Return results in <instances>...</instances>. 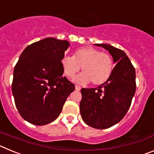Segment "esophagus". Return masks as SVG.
<instances>
[{
    "mask_svg": "<svg viewBox=\"0 0 154 154\" xmlns=\"http://www.w3.org/2000/svg\"><path fill=\"white\" fill-rule=\"evenodd\" d=\"M80 89H81V87L79 86V85H75V90L76 91H79Z\"/></svg>",
    "mask_w": 154,
    "mask_h": 154,
    "instance_id": "obj_1",
    "label": "esophagus"
}]
</instances>
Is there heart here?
<instances>
[{
  "label": "heart",
  "instance_id": "obj_1",
  "mask_svg": "<svg viewBox=\"0 0 154 154\" xmlns=\"http://www.w3.org/2000/svg\"><path fill=\"white\" fill-rule=\"evenodd\" d=\"M64 73L69 79L75 76L81 69L83 72L76 78L79 83L100 85L106 82L113 72L112 57L92 47H84L75 51L73 56L65 55L62 58Z\"/></svg>",
  "mask_w": 154,
  "mask_h": 154
}]
</instances>
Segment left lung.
<instances>
[{
	"label": "left lung",
	"mask_w": 154,
	"mask_h": 154,
	"mask_svg": "<svg viewBox=\"0 0 154 154\" xmlns=\"http://www.w3.org/2000/svg\"><path fill=\"white\" fill-rule=\"evenodd\" d=\"M104 48L116 63L109 79L96 88L81 89L80 113L87 125L106 129L123 119L130 109L136 92V71L123 50L107 44Z\"/></svg>",
	"instance_id": "left-lung-1"
}]
</instances>
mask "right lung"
<instances>
[{
    "label": "right lung",
    "mask_w": 154,
    "mask_h": 154,
    "mask_svg": "<svg viewBox=\"0 0 154 154\" xmlns=\"http://www.w3.org/2000/svg\"><path fill=\"white\" fill-rule=\"evenodd\" d=\"M69 42L47 38L29 45L14 69L12 93L21 117L43 126L56 119L75 85L65 77L62 58Z\"/></svg>",
    "instance_id": "right-lung-1"
}]
</instances>
